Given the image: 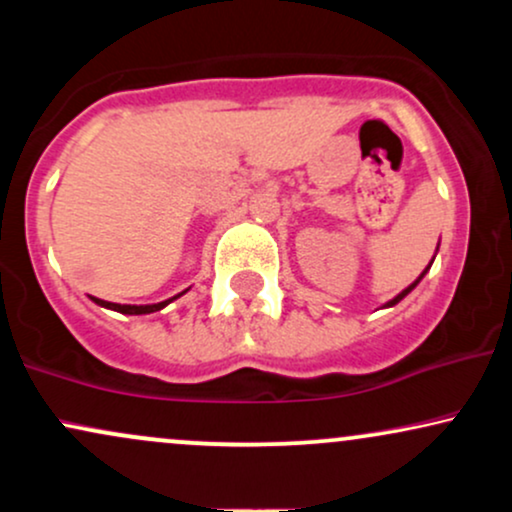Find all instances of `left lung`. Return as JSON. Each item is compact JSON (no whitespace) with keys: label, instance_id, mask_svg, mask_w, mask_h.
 <instances>
[{"label":"left lung","instance_id":"left-lung-1","mask_svg":"<svg viewBox=\"0 0 512 512\" xmlns=\"http://www.w3.org/2000/svg\"><path fill=\"white\" fill-rule=\"evenodd\" d=\"M436 252H438V248H436ZM433 260H436V257H433ZM433 260H431V264H433ZM431 264H428V267L424 269V272H421V276H419V279H416V281H414V284H409V286H407V289H404L402 293H397V296H395V298H392V301H387V303L383 305V308H392V305H397L399 301H402V298H404V296H407V293H411V291H414V289H416V284H419V281H421V279H424V274L428 272V269H431Z\"/></svg>","mask_w":512,"mask_h":512}]
</instances>
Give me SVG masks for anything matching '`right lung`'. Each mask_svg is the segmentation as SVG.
<instances>
[{"label": "right lung", "instance_id": "add662e5", "mask_svg": "<svg viewBox=\"0 0 512 512\" xmlns=\"http://www.w3.org/2000/svg\"><path fill=\"white\" fill-rule=\"evenodd\" d=\"M187 291V289H185ZM182 291V293H185ZM182 293H178V296H173V298H168V301H161V303H151V305H120V303H110V301H101V298H96V296H91V301L96 303V305H101V308H108V310H117V313H122V315H149V313H156V310H161V308H166L168 303H173L175 298H180Z\"/></svg>", "mask_w": 512, "mask_h": 512}]
</instances>
